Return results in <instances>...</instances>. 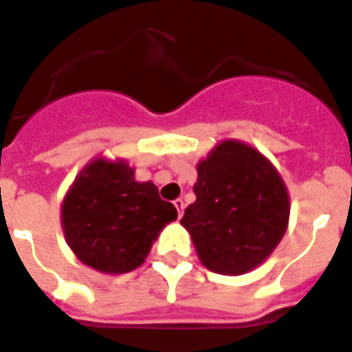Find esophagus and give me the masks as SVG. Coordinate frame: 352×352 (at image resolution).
I'll return each mask as SVG.
<instances>
[{"label": "esophagus", "mask_w": 352, "mask_h": 352, "mask_svg": "<svg viewBox=\"0 0 352 352\" xmlns=\"http://www.w3.org/2000/svg\"><path fill=\"white\" fill-rule=\"evenodd\" d=\"M173 206L177 208L179 217H182V211H184V201H182V199H177V201H173Z\"/></svg>", "instance_id": "34e87169"}]
</instances>
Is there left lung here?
<instances>
[{
  "instance_id": "obj_1",
  "label": "left lung",
  "mask_w": 352,
  "mask_h": 352,
  "mask_svg": "<svg viewBox=\"0 0 352 352\" xmlns=\"http://www.w3.org/2000/svg\"><path fill=\"white\" fill-rule=\"evenodd\" d=\"M197 201L181 224L204 267L228 276L258 267L289 222V193L278 170L256 148L226 139L197 164Z\"/></svg>"
}]
</instances>
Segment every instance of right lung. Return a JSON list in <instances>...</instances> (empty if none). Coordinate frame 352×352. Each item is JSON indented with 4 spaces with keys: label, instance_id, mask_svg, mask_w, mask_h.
<instances>
[{
    "label": "right lung",
    "instance_id": "right-lung-1",
    "mask_svg": "<svg viewBox=\"0 0 352 352\" xmlns=\"http://www.w3.org/2000/svg\"><path fill=\"white\" fill-rule=\"evenodd\" d=\"M177 210L151 181H135L122 159L96 157L79 171L61 204L67 244L82 264L107 275L130 273L144 262Z\"/></svg>",
    "mask_w": 352,
    "mask_h": 352
}]
</instances>
